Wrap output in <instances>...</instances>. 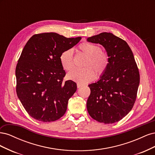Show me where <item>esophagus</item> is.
I'll return each mask as SVG.
<instances>
[{
    "instance_id": "esophagus-1",
    "label": "esophagus",
    "mask_w": 155,
    "mask_h": 155,
    "mask_svg": "<svg viewBox=\"0 0 155 155\" xmlns=\"http://www.w3.org/2000/svg\"><path fill=\"white\" fill-rule=\"evenodd\" d=\"M82 86H83L82 84H81V83H77V87H78V88H80V87H81Z\"/></svg>"
}]
</instances>
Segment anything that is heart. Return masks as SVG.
<instances>
[{
  "instance_id": "obj_1",
  "label": "heart",
  "mask_w": 155,
  "mask_h": 155,
  "mask_svg": "<svg viewBox=\"0 0 155 155\" xmlns=\"http://www.w3.org/2000/svg\"><path fill=\"white\" fill-rule=\"evenodd\" d=\"M79 49L88 55L86 65H91L98 74L105 71L108 64V57L105 53L101 51L99 46L94 44L84 43L79 46ZM60 62L64 70L71 69L74 66L73 50L67 49L63 51L60 55ZM67 77L69 79L79 83H87L95 77V72L91 67L74 68L68 73Z\"/></svg>"
}]
</instances>
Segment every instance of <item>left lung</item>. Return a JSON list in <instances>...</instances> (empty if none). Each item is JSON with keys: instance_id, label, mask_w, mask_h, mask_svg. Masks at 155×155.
<instances>
[{"instance_id": "left-lung-1", "label": "left lung", "mask_w": 155, "mask_h": 155, "mask_svg": "<svg viewBox=\"0 0 155 155\" xmlns=\"http://www.w3.org/2000/svg\"><path fill=\"white\" fill-rule=\"evenodd\" d=\"M87 41L102 45L109 57L99 80L88 85V112L100 123L118 122L131 110L137 98L140 74L133 51L125 41L110 32L88 37Z\"/></svg>"}]
</instances>
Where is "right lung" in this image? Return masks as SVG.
<instances>
[{
  "instance_id": "obj_1",
  "label": "right lung",
  "mask_w": 155,
  "mask_h": 155,
  "mask_svg": "<svg viewBox=\"0 0 155 155\" xmlns=\"http://www.w3.org/2000/svg\"><path fill=\"white\" fill-rule=\"evenodd\" d=\"M81 39V37L67 38L50 32L33 35L26 43L15 69L16 91L33 118L50 122L66 112L77 85L72 80L63 82L66 73L60 55Z\"/></svg>"
}]
</instances>
